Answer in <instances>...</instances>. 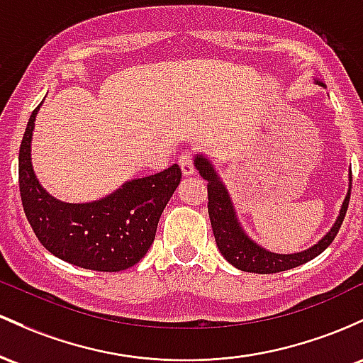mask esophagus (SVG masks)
<instances>
[{
  "label": "esophagus",
  "instance_id": "34e87169",
  "mask_svg": "<svg viewBox=\"0 0 363 363\" xmlns=\"http://www.w3.org/2000/svg\"><path fill=\"white\" fill-rule=\"evenodd\" d=\"M180 168H182V173L185 174V177H190V174L195 173V168H194V161L192 157H190V154H182L180 160Z\"/></svg>",
  "mask_w": 363,
  "mask_h": 363
}]
</instances>
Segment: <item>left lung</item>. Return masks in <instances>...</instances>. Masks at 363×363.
I'll return each instance as SVG.
<instances>
[{
	"label": "left lung",
	"mask_w": 363,
	"mask_h": 363,
	"mask_svg": "<svg viewBox=\"0 0 363 363\" xmlns=\"http://www.w3.org/2000/svg\"><path fill=\"white\" fill-rule=\"evenodd\" d=\"M313 82L325 89V85L319 79H313ZM194 164L203 180H207V197H209L207 209H209L211 226H213L216 245H218L223 257L231 266H235L236 269L255 272V274H272V272L288 271L296 266H302V264L315 259L319 254H323L325 248L331 245L341 225H343L346 209H348L350 194H352V169H350L348 192H346L345 201L341 203L340 214H337L331 230L315 245L305 248L302 252H295V254H276V252H271L262 245H259L255 240H252L248 236L245 228L240 223L238 214H236L231 195L228 192L225 182L221 180L219 173L216 171L213 161L206 154L199 152L195 154Z\"/></svg>",
	"instance_id": "8db88e82"
}]
</instances>
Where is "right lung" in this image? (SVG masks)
Segmentation results:
<instances>
[{
	"label": "right lung",
	"mask_w": 363,
	"mask_h": 363,
	"mask_svg": "<svg viewBox=\"0 0 363 363\" xmlns=\"http://www.w3.org/2000/svg\"><path fill=\"white\" fill-rule=\"evenodd\" d=\"M34 109L18 154L20 197L35 236L52 255L84 269L125 271L147 254L157 223L182 178L178 164L125 182L99 201H58L40 185L32 168Z\"/></svg>",
	"instance_id": "obj_1"
}]
</instances>
